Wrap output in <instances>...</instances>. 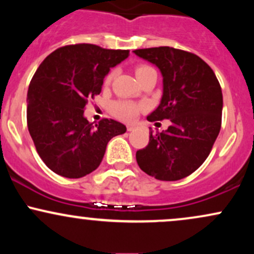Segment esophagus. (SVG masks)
<instances>
[{
  "label": "esophagus",
  "mask_w": 254,
  "mask_h": 254,
  "mask_svg": "<svg viewBox=\"0 0 254 254\" xmlns=\"http://www.w3.org/2000/svg\"><path fill=\"white\" fill-rule=\"evenodd\" d=\"M127 131H133V129H135V127L133 125H127Z\"/></svg>",
  "instance_id": "obj_1"
}]
</instances>
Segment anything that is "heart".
I'll return each mask as SVG.
<instances>
[{"label":"heart","instance_id":"b5f03b06","mask_svg":"<svg viewBox=\"0 0 254 254\" xmlns=\"http://www.w3.org/2000/svg\"><path fill=\"white\" fill-rule=\"evenodd\" d=\"M153 68L148 65H138L136 66L135 72L136 76L138 77L139 75L144 74L148 70H151ZM113 75H115V71H110L107 74V76L105 77V84H109L111 81H112ZM111 112L116 116V117L122 119V121H133L137 117L139 112V106L136 105L135 103H131V101H127V100H118V101H113L111 104Z\"/></svg>","mask_w":254,"mask_h":254}]
</instances>
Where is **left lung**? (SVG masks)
<instances>
[{
  "label": "left lung",
  "instance_id": "obj_1",
  "mask_svg": "<svg viewBox=\"0 0 254 254\" xmlns=\"http://www.w3.org/2000/svg\"><path fill=\"white\" fill-rule=\"evenodd\" d=\"M133 54L155 64L162 75L161 101L147 119L172 123L162 132L149 131V143L136 153L137 164L155 179H183L205 161L220 132V82L210 66L191 52L160 46Z\"/></svg>",
  "mask_w": 254,
  "mask_h": 254
}]
</instances>
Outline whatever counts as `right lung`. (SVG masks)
<instances>
[{
    "mask_svg": "<svg viewBox=\"0 0 254 254\" xmlns=\"http://www.w3.org/2000/svg\"><path fill=\"white\" fill-rule=\"evenodd\" d=\"M129 50H109L93 44L57 49L43 61L27 93V127L44 164L65 178L95 171L112 137L127 127L101 119L93 127L83 112L88 99L100 94L110 69Z\"/></svg>",
    "mask_w": 254,
    "mask_h": 254,
    "instance_id": "1",
    "label": "right lung"
}]
</instances>
